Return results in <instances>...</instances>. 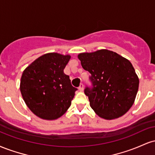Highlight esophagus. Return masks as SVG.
<instances>
[{
	"mask_svg": "<svg viewBox=\"0 0 155 155\" xmlns=\"http://www.w3.org/2000/svg\"><path fill=\"white\" fill-rule=\"evenodd\" d=\"M79 90L80 91H83L84 90V84H80L79 87Z\"/></svg>",
	"mask_w": 155,
	"mask_h": 155,
	"instance_id": "obj_1",
	"label": "esophagus"
}]
</instances>
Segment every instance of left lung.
Segmentation results:
<instances>
[{"instance_id":"obj_1","label":"left lung","mask_w":155,"mask_h":155,"mask_svg":"<svg viewBox=\"0 0 155 155\" xmlns=\"http://www.w3.org/2000/svg\"><path fill=\"white\" fill-rule=\"evenodd\" d=\"M78 58L83 68L91 74L92 87H87L84 93L94 111L105 120H114L127 113L139 85L130 62L107 49L81 53Z\"/></svg>"}]
</instances>
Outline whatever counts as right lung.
Here are the masks:
<instances>
[{"label": "right lung", "mask_w": 155, "mask_h": 155, "mask_svg": "<svg viewBox=\"0 0 155 155\" xmlns=\"http://www.w3.org/2000/svg\"><path fill=\"white\" fill-rule=\"evenodd\" d=\"M70 55L47 53L25 69L20 92L28 107L43 120L59 118L68 109L77 88L63 70Z\"/></svg>", "instance_id": "right-lung-1"}]
</instances>
